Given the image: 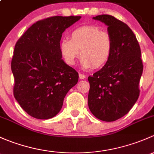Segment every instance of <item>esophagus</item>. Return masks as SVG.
Returning a JSON list of instances; mask_svg holds the SVG:
<instances>
[{
    "label": "esophagus",
    "mask_w": 154,
    "mask_h": 154,
    "mask_svg": "<svg viewBox=\"0 0 154 154\" xmlns=\"http://www.w3.org/2000/svg\"><path fill=\"white\" fill-rule=\"evenodd\" d=\"M79 79H85V78H86V75H84V74H82V73H79Z\"/></svg>",
    "instance_id": "1"
}]
</instances>
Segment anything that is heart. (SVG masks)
Instances as JSON below:
<instances>
[{
  "mask_svg": "<svg viewBox=\"0 0 154 154\" xmlns=\"http://www.w3.org/2000/svg\"><path fill=\"white\" fill-rule=\"evenodd\" d=\"M60 50L69 65H74L81 54L85 69L100 68L111 57L112 38L98 25H83L71 31L70 39L65 38L61 41Z\"/></svg>",
  "mask_w": 154,
  "mask_h": 154,
  "instance_id": "b5f03b06",
  "label": "heart"
}]
</instances>
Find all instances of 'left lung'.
Returning a JSON list of instances; mask_svg holds the SVG:
<instances>
[{"label":"left lung","mask_w":154,"mask_h":154,"mask_svg":"<svg viewBox=\"0 0 154 154\" xmlns=\"http://www.w3.org/2000/svg\"><path fill=\"white\" fill-rule=\"evenodd\" d=\"M93 19L108 26L112 52L108 62L88 77V106L97 119L113 122L126 115L139 98L143 71L141 50L136 35L124 22L109 15Z\"/></svg>","instance_id":"1"}]
</instances>
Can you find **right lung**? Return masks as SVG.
Masks as SVG:
<instances>
[{"instance_id":"right-lung-1","label":"right lung","mask_w":154,"mask_h":154,"mask_svg":"<svg viewBox=\"0 0 154 154\" xmlns=\"http://www.w3.org/2000/svg\"><path fill=\"white\" fill-rule=\"evenodd\" d=\"M81 16H53L33 23L15 46L11 62L13 94L24 111L38 119L59 112L79 74L62 59L60 41Z\"/></svg>"}]
</instances>
